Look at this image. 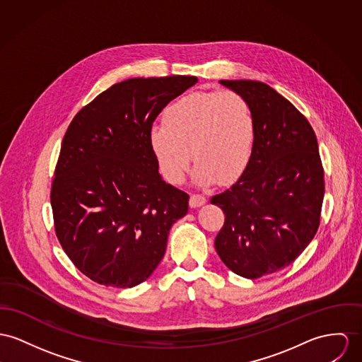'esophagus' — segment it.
Wrapping results in <instances>:
<instances>
[{
	"instance_id": "obj_1",
	"label": "esophagus",
	"mask_w": 362,
	"mask_h": 362,
	"mask_svg": "<svg viewBox=\"0 0 362 362\" xmlns=\"http://www.w3.org/2000/svg\"><path fill=\"white\" fill-rule=\"evenodd\" d=\"M205 202H206V199H205V197H202V195L193 194L190 197V206H192V208H199V206H202Z\"/></svg>"
}]
</instances>
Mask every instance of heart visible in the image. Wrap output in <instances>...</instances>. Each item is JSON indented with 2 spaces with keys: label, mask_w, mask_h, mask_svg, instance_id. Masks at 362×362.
<instances>
[{
  "label": "heart",
  "mask_w": 362,
  "mask_h": 362,
  "mask_svg": "<svg viewBox=\"0 0 362 362\" xmlns=\"http://www.w3.org/2000/svg\"><path fill=\"white\" fill-rule=\"evenodd\" d=\"M163 121L164 125L151 128L150 144L168 182L183 180L192 157L198 186L215 180L228 185L248 167L255 121L250 103L238 92L187 93L168 106Z\"/></svg>",
  "instance_id": "obj_1"
}]
</instances>
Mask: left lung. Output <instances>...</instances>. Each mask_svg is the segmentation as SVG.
Returning a JSON list of instances; mask_svg holds the SVG:
<instances>
[{"instance_id":"obj_1","label":"left lung","mask_w":362,"mask_h":362,"mask_svg":"<svg viewBox=\"0 0 362 362\" xmlns=\"http://www.w3.org/2000/svg\"><path fill=\"white\" fill-rule=\"evenodd\" d=\"M250 103L255 139L248 167L211 204L226 221L215 248L235 274L259 279L289 266L314 238L324 199V169L305 115L267 83L222 80Z\"/></svg>"}]
</instances>
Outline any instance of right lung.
Masks as SVG:
<instances>
[{
  "label": "right lung",
  "instance_id": "1",
  "mask_svg": "<svg viewBox=\"0 0 362 362\" xmlns=\"http://www.w3.org/2000/svg\"><path fill=\"white\" fill-rule=\"evenodd\" d=\"M197 77L114 83L77 112L62 141L51 192L57 240L86 277L114 288L148 279L189 194L167 185L150 144L154 119Z\"/></svg>",
  "mask_w": 362,
  "mask_h": 362
}]
</instances>
